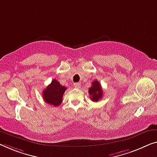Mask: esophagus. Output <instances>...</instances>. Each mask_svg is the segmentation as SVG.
<instances>
[{"instance_id": "obj_1", "label": "esophagus", "mask_w": 157, "mask_h": 157, "mask_svg": "<svg viewBox=\"0 0 157 157\" xmlns=\"http://www.w3.org/2000/svg\"><path fill=\"white\" fill-rule=\"evenodd\" d=\"M80 85H81V84L79 83V82H76V83L74 84V86L75 88H79V87H80Z\"/></svg>"}]
</instances>
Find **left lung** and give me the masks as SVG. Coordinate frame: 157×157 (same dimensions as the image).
<instances>
[{
	"label": "left lung",
	"mask_w": 157,
	"mask_h": 157,
	"mask_svg": "<svg viewBox=\"0 0 157 157\" xmlns=\"http://www.w3.org/2000/svg\"><path fill=\"white\" fill-rule=\"evenodd\" d=\"M89 94L92 101L97 102L99 99H101L103 96V90L98 80H94L92 84V86L89 88Z\"/></svg>",
	"instance_id": "obj_1"
}]
</instances>
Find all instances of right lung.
I'll return each mask as SVG.
<instances>
[{
  "instance_id": "right-lung-1",
  "label": "right lung",
  "mask_w": 157,
  "mask_h": 157,
  "mask_svg": "<svg viewBox=\"0 0 157 157\" xmlns=\"http://www.w3.org/2000/svg\"><path fill=\"white\" fill-rule=\"evenodd\" d=\"M66 89L56 79H53L50 85L43 91L44 100L53 106H59L63 101V95Z\"/></svg>"
}]
</instances>
